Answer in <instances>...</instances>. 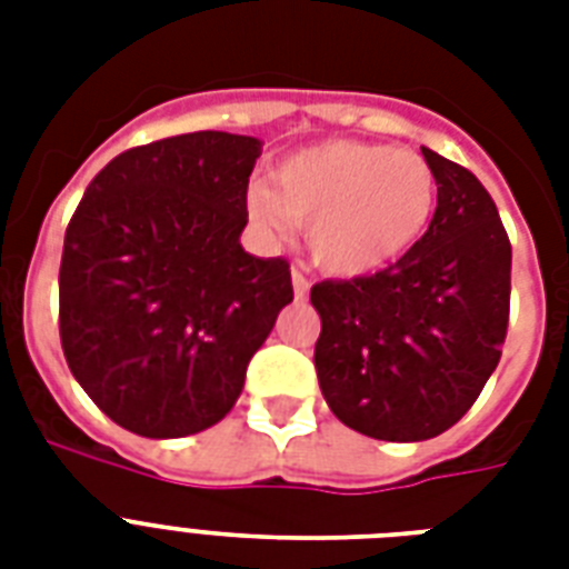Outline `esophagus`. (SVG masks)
<instances>
[{"instance_id":"esophagus-1","label":"esophagus","mask_w":569,"mask_h":569,"mask_svg":"<svg viewBox=\"0 0 569 569\" xmlns=\"http://www.w3.org/2000/svg\"><path fill=\"white\" fill-rule=\"evenodd\" d=\"M292 289H295V301H303L307 292H310V280H307L301 271H292Z\"/></svg>"}]
</instances>
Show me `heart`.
Here are the masks:
<instances>
[{"mask_svg":"<svg viewBox=\"0 0 569 569\" xmlns=\"http://www.w3.org/2000/svg\"><path fill=\"white\" fill-rule=\"evenodd\" d=\"M248 212L274 232L307 223V248L321 271L369 277L425 239L437 212V177L413 150L319 141L283 156L271 186H250Z\"/></svg>","mask_w":569,"mask_h":569,"instance_id":"b5f03b06","label":"heart"}]
</instances>
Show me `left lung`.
Segmentation results:
<instances>
[{"mask_svg": "<svg viewBox=\"0 0 569 569\" xmlns=\"http://www.w3.org/2000/svg\"><path fill=\"white\" fill-rule=\"evenodd\" d=\"M437 212L396 266L321 280L316 375L339 422L389 442L449 431L502 357L511 301V241L493 197L460 164L422 147Z\"/></svg>", "mask_w": 569, "mask_h": 569, "instance_id": "8db88e82", "label": "left lung"}]
</instances>
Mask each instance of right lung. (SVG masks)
<instances>
[{
  "label": "right lung",
  "instance_id": "obj_1",
  "mask_svg": "<svg viewBox=\"0 0 569 569\" xmlns=\"http://www.w3.org/2000/svg\"><path fill=\"white\" fill-rule=\"evenodd\" d=\"M262 141L189 132L132 147L84 191L58 274L61 348L120 428L173 440L221 422L292 303L289 262L241 248Z\"/></svg>",
  "mask_w": 569,
  "mask_h": 569
}]
</instances>
